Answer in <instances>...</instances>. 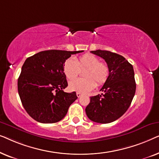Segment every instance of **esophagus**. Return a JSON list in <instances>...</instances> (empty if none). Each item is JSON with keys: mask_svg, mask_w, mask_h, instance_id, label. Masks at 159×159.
I'll return each mask as SVG.
<instances>
[{"mask_svg": "<svg viewBox=\"0 0 159 159\" xmlns=\"http://www.w3.org/2000/svg\"><path fill=\"white\" fill-rule=\"evenodd\" d=\"M77 96L78 98H80V97L82 96V94H81V93H80L77 92Z\"/></svg>", "mask_w": 159, "mask_h": 159, "instance_id": "34e87169", "label": "esophagus"}]
</instances>
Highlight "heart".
I'll return each mask as SVG.
<instances>
[{"label":"heart","instance_id":"obj_1","mask_svg":"<svg viewBox=\"0 0 159 159\" xmlns=\"http://www.w3.org/2000/svg\"><path fill=\"white\" fill-rule=\"evenodd\" d=\"M86 68L84 71L85 78H78L71 80L69 88L71 91L86 93L98 85L101 86L107 81L109 75V68L106 63L100 61L96 56L85 53L77 59L69 58L63 64V71L68 80H72L78 75L80 69Z\"/></svg>","mask_w":159,"mask_h":159}]
</instances>
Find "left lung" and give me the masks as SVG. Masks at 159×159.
Here are the masks:
<instances>
[{
    "mask_svg": "<svg viewBox=\"0 0 159 159\" xmlns=\"http://www.w3.org/2000/svg\"><path fill=\"white\" fill-rule=\"evenodd\" d=\"M91 53L105 60L109 75L101 89L103 93L90 97L85 112L91 121L111 123L127 111L133 99L136 90L133 66L122 56L111 51L97 50Z\"/></svg>",
    "mask_w": 159,
    "mask_h": 159,
    "instance_id": "8db88e82",
    "label": "left lung"
}]
</instances>
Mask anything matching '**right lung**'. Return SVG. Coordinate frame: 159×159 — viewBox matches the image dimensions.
<instances>
[{
  "instance_id": "right-lung-1",
  "label": "right lung",
  "mask_w": 159,
  "mask_h": 159,
  "mask_svg": "<svg viewBox=\"0 0 159 159\" xmlns=\"http://www.w3.org/2000/svg\"><path fill=\"white\" fill-rule=\"evenodd\" d=\"M83 51L49 50L27 58L18 79V92L27 114L40 123L51 124L66 116L77 96L65 93L68 86L63 64L71 54Z\"/></svg>"
}]
</instances>
